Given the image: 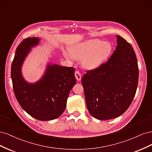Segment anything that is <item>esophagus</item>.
<instances>
[{
  "label": "esophagus",
  "mask_w": 152,
  "mask_h": 152,
  "mask_svg": "<svg viewBox=\"0 0 152 152\" xmlns=\"http://www.w3.org/2000/svg\"><path fill=\"white\" fill-rule=\"evenodd\" d=\"M75 78H76V79L77 80H80L81 79L82 75H81V73H80L79 71H78V70L75 71Z\"/></svg>",
  "instance_id": "esophagus-1"
}]
</instances>
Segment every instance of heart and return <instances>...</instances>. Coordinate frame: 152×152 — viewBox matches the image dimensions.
Wrapping results in <instances>:
<instances>
[{
  "instance_id": "1",
  "label": "heart",
  "mask_w": 152,
  "mask_h": 152,
  "mask_svg": "<svg viewBox=\"0 0 152 152\" xmlns=\"http://www.w3.org/2000/svg\"><path fill=\"white\" fill-rule=\"evenodd\" d=\"M112 50V45L109 42L93 39L74 45L70 49V53L73 58L82 59L84 68L92 70L102 65Z\"/></svg>"
}]
</instances>
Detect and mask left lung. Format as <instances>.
<instances>
[{
	"mask_svg": "<svg viewBox=\"0 0 152 152\" xmlns=\"http://www.w3.org/2000/svg\"><path fill=\"white\" fill-rule=\"evenodd\" d=\"M117 45L108 61L82 78L87 108L93 117L109 120L129 107L138 84L139 70L132 45L117 35Z\"/></svg>",
	"mask_w": 152,
	"mask_h": 152,
	"instance_id": "8db88e82",
	"label": "left lung"
}]
</instances>
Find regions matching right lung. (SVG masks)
I'll use <instances>...</instances> for the list:
<instances>
[{
  "label": "right lung",
  "mask_w": 152,
  "mask_h": 152,
  "mask_svg": "<svg viewBox=\"0 0 152 152\" xmlns=\"http://www.w3.org/2000/svg\"><path fill=\"white\" fill-rule=\"evenodd\" d=\"M39 40L29 37L18 45L11 65V79L14 93L22 108L32 117L46 121L57 118L63 113L76 79L74 68L49 64L40 80L34 84L25 80L21 71L22 64Z\"/></svg>",
  "instance_id": "obj_1"
}]
</instances>
